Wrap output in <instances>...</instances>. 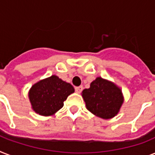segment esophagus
<instances>
[{"mask_svg":"<svg viewBox=\"0 0 155 155\" xmlns=\"http://www.w3.org/2000/svg\"><path fill=\"white\" fill-rule=\"evenodd\" d=\"M75 92H77V93H80V92L83 91V87L82 86H80V87H75Z\"/></svg>","mask_w":155,"mask_h":155,"instance_id":"1","label":"esophagus"}]
</instances>
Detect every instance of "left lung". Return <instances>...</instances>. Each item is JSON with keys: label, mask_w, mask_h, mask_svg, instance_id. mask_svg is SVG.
<instances>
[{"label": "left lung", "mask_w": 155, "mask_h": 155, "mask_svg": "<svg viewBox=\"0 0 155 155\" xmlns=\"http://www.w3.org/2000/svg\"><path fill=\"white\" fill-rule=\"evenodd\" d=\"M82 97L87 110L103 119L115 117L124 101L120 87L101 77L92 81L89 88L83 90Z\"/></svg>", "instance_id": "left-lung-1"}]
</instances>
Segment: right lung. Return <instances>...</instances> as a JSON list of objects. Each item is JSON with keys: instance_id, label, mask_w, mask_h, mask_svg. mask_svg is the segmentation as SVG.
I'll use <instances>...</instances> for the list:
<instances>
[{"instance_id": "1", "label": "right lung", "mask_w": 155, "mask_h": 155, "mask_svg": "<svg viewBox=\"0 0 155 155\" xmlns=\"http://www.w3.org/2000/svg\"><path fill=\"white\" fill-rule=\"evenodd\" d=\"M74 92L72 85L54 75L33 85L29 98L35 113L41 116H51L63 108L64 101Z\"/></svg>"}]
</instances>
